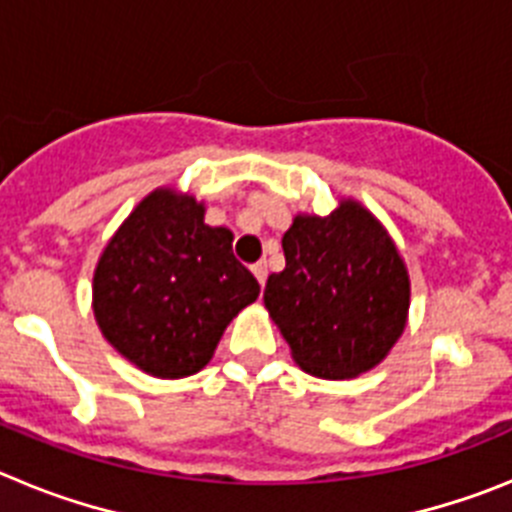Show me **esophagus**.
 <instances>
[{
    "instance_id": "34e87169",
    "label": "esophagus",
    "mask_w": 512,
    "mask_h": 512,
    "mask_svg": "<svg viewBox=\"0 0 512 512\" xmlns=\"http://www.w3.org/2000/svg\"><path fill=\"white\" fill-rule=\"evenodd\" d=\"M251 271H253V277L259 279L261 287H264V284H266V277H269V269H266L264 261H259V264H253V266H251Z\"/></svg>"
}]
</instances>
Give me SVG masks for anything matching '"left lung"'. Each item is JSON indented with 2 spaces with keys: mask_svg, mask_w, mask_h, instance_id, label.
I'll return each mask as SVG.
<instances>
[{
  "mask_svg": "<svg viewBox=\"0 0 512 512\" xmlns=\"http://www.w3.org/2000/svg\"><path fill=\"white\" fill-rule=\"evenodd\" d=\"M287 266L264 305L312 377L351 379L387 356L405 330L408 271L382 225L356 202L328 217H295L282 238Z\"/></svg>",
  "mask_w": 512,
  "mask_h": 512,
  "instance_id": "obj_1",
  "label": "left lung"
}]
</instances>
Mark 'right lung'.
<instances>
[{
	"label": "right lung",
	"mask_w": 512,
	"mask_h": 512,
	"mask_svg": "<svg viewBox=\"0 0 512 512\" xmlns=\"http://www.w3.org/2000/svg\"><path fill=\"white\" fill-rule=\"evenodd\" d=\"M233 233L205 225L194 197L156 189L122 223L94 271V318L143 372L179 379L212 359L225 325L259 297Z\"/></svg>",
	"instance_id": "obj_1"
}]
</instances>
